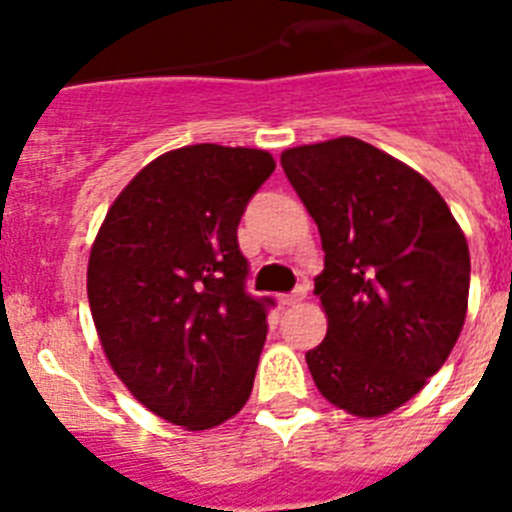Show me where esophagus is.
Here are the masks:
<instances>
[{"label": "esophagus", "mask_w": 512, "mask_h": 512, "mask_svg": "<svg viewBox=\"0 0 512 512\" xmlns=\"http://www.w3.org/2000/svg\"><path fill=\"white\" fill-rule=\"evenodd\" d=\"M305 295H307V287H305V284H300L295 292H289V295L279 297V302H282V305H297V302L305 300Z\"/></svg>", "instance_id": "1"}]
</instances>
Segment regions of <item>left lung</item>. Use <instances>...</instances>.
I'll return each mask as SVG.
<instances>
[{"instance_id":"obj_1","label":"left lung","mask_w":512,"mask_h":512,"mask_svg":"<svg viewBox=\"0 0 512 512\" xmlns=\"http://www.w3.org/2000/svg\"><path fill=\"white\" fill-rule=\"evenodd\" d=\"M282 169L318 225L328 333L305 354L320 395L379 418L423 390L467 318L469 246L428 179L359 138L289 148Z\"/></svg>"}]
</instances>
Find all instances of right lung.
I'll list each match as a JSON object with an SVG mask.
<instances>
[{
	"mask_svg": "<svg viewBox=\"0 0 512 512\" xmlns=\"http://www.w3.org/2000/svg\"><path fill=\"white\" fill-rule=\"evenodd\" d=\"M256 148L158 156L104 217L87 292L107 361L151 413L205 431L246 405L274 307L246 289V205L274 171Z\"/></svg>",
	"mask_w": 512,
	"mask_h": 512,
	"instance_id": "obj_1",
	"label": "right lung"
}]
</instances>
